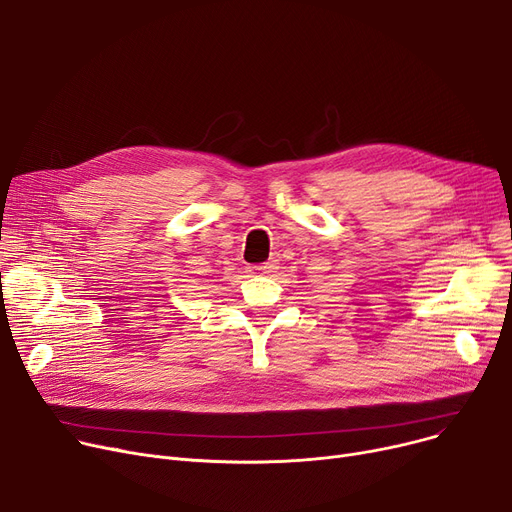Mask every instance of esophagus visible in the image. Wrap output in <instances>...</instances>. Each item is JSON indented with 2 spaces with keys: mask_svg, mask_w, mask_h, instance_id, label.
<instances>
[{
  "mask_svg": "<svg viewBox=\"0 0 512 512\" xmlns=\"http://www.w3.org/2000/svg\"><path fill=\"white\" fill-rule=\"evenodd\" d=\"M275 269H277L275 260H269V262L250 266V273H254V275H271V273H275Z\"/></svg>",
  "mask_w": 512,
  "mask_h": 512,
  "instance_id": "obj_1",
  "label": "esophagus"
}]
</instances>
